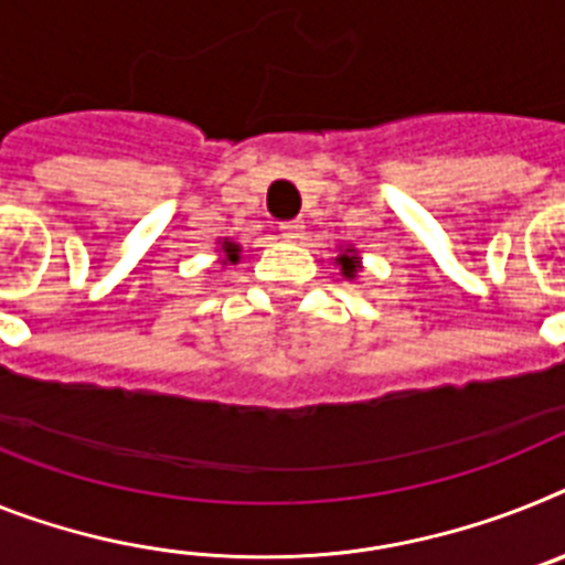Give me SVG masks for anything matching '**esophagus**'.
<instances>
[{
  "label": "esophagus",
  "mask_w": 565,
  "mask_h": 565,
  "mask_svg": "<svg viewBox=\"0 0 565 565\" xmlns=\"http://www.w3.org/2000/svg\"><path fill=\"white\" fill-rule=\"evenodd\" d=\"M305 235V224L301 221H284L281 224V238L287 241H298Z\"/></svg>",
  "instance_id": "34e87169"
}]
</instances>
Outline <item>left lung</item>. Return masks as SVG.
<instances>
[{"mask_svg":"<svg viewBox=\"0 0 565 565\" xmlns=\"http://www.w3.org/2000/svg\"><path fill=\"white\" fill-rule=\"evenodd\" d=\"M335 260L341 264V275H344V278H355V273L362 269V264H359V255H355V249H350V246Z\"/></svg>","mask_w":565,"mask_h":565,"instance_id":"obj_1","label":"left lung"}]
</instances>
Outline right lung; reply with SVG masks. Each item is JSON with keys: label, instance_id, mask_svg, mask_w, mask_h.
Masks as SVG:
<instances>
[{"label": "right lung", "instance_id": "right-lung-1", "mask_svg": "<svg viewBox=\"0 0 565 565\" xmlns=\"http://www.w3.org/2000/svg\"><path fill=\"white\" fill-rule=\"evenodd\" d=\"M221 253H224V264H238V258H241V246L235 244V241L226 238L224 244H221Z\"/></svg>", "mask_w": 565, "mask_h": 565}]
</instances>
